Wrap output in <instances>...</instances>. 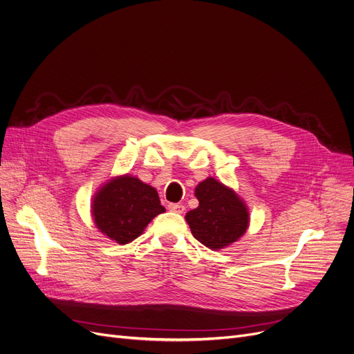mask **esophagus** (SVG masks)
Listing matches in <instances>:
<instances>
[{"label": "esophagus", "mask_w": 354, "mask_h": 354, "mask_svg": "<svg viewBox=\"0 0 354 354\" xmlns=\"http://www.w3.org/2000/svg\"><path fill=\"white\" fill-rule=\"evenodd\" d=\"M167 209H169L171 212L182 214L185 211V207L182 205V203H169V205H167Z\"/></svg>", "instance_id": "1"}]
</instances>
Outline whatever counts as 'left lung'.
Instances as JSON below:
<instances>
[{"mask_svg":"<svg viewBox=\"0 0 354 354\" xmlns=\"http://www.w3.org/2000/svg\"><path fill=\"white\" fill-rule=\"evenodd\" d=\"M198 208L187 212L185 219L192 235L212 251L236 243L250 227L245 201L232 188L209 176L195 188Z\"/></svg>","mask_w":354,"mask_h":354,"instance_id":"left-lung-1","label":"left lung"}]
</instances>
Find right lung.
I'll list each match as a JSON object with an SVG mask.
<instances>
[{"mask_svg":"<svg viewBox=\"0 0 354 354\" xmlns=\"http://www.w3.org/2000/svg\"><path fill=\"white\" fill-rule=\"evenodd\" d=\"M90 208L96 228L120 245L132 243L149 222L165 212L158 191L130 174L104 182Z\"/></svg>","mask_w":354,"mask_h":354,"instance_id":"obj_1","label":"right lung"}]
</instances>
